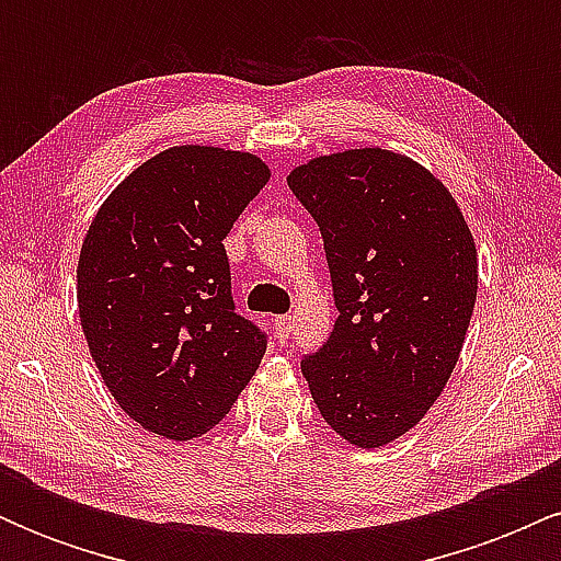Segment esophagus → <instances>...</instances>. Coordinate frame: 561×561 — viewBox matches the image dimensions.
Wrapping results in <instances>:
<instances>
[{
  "instance_id": "obj_1",
  "label": "esophagus",
  "mask_w": 561,
  "mask_h": 561,
  "mask_svg": "<svg viewBox=\"0 0 561 561\" xmlns=\"http://www.w3.org/2000/svg\"><path fill=\"white\" fill-rule=\"evenodd\" d=\"M274 330H276V337L282 340V343H285V340L289 337V332H293V317H276L274 319Z\"/></svg>"
}]
</instances>
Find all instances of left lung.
Returning a JSON list of instances; mask_svg holds the SVG:
<instances>
[{"instance_id":"left-lung-1","label":"left lung","mask_w":561,"mask_h":561,"mask_svg":"<svg viewBox=\"0 0 561 561\" xmlns=\"http://www.w3.org/2000/svg\"><path fill=\"white\" fill-rule=\"evenodd\" d=\"M287 184L319 224L340 311L302 377L334 433L388 446L459 362L478 298L472 231L433 173L379 147L308 160Z\"/></svg>"}]
</instances>
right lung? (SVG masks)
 Returning <instances> with one entry per match:
<instances>
[{
    "label": "right lung",
    "mask_w": 561,
    "mask_h": 561,
    "mask_svg": "<svg viewBox=\"0 0 561 561\" xmlns=\"http://www.w3.org/2000/svg\"><path fill=\"white\" fill-rule=\"evenodd\" d=\"M268 176L250 152L171 147L115 186L83 237L76 298L89 351L150 433H208L266 353V332L234 311L224 240Z\"/></svg>",
    "instance_id": "1"
}]
</instances>
